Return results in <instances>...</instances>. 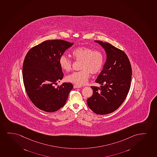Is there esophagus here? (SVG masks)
Here are the masks:
<instances>
[{"label":"esophagus","instance_id":"obj_1","mask_svg":"<svg viewBox=\"0 0 157 157\" xmlns=\"http://www.w3.org/2000/svg\"><path fill=\"white\" fill-rule=\"evenodd\" d=\"M81 87H82L81 86L77 85H73V88H78Z\"/></svg>","mask_w":157,"mask_h":157}]
</instances>
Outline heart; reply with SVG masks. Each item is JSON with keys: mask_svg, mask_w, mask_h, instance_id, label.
Listing matches in <instances>:
<instances>
[{"mask_svg": "<svg viewBox=\"0 0 157 157\" xmlns=\"http://www.w3.org/2000/svg\"><path fill=\"white\" fill-rule=\"evenodd\" d=\"M71 55L74 59L82 61L80 67L82 70L67 75L66 80L78 85L86 84L90 77V72L92 74L98 73L104 64L103 53L99 51H93L90 47H77L72 51ZM59 62L61 68L65 71H69L71 69L72 61L65 55H62L59 57Z\"/></svg>", "mask_w": 157, "mask_h": 157, "instance_id": "1", "label": "heart"}]
</instances>
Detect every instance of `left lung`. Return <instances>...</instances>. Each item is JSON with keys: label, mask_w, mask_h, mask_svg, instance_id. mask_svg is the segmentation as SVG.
Here are the masks:
<instances>
[{"label": "left lung", "mask_w": 157, "mask_h": 157, "mask_svg": "<svg viewBox=\"0 0 157 157\" xmlns=\"http://www.w3.org/2000/svg\"><path fill=\"white\" fill-rule=\"evenodd\" d=\"M105 51L106 62L96 79L100 87L91 86L93 93L87 100L88 107L96 114H109L122 104L130 89L132 75L126 54L110 44L94 40Z\"/></svg>", "instance_id": "obj_1"}]
</instances>
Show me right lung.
<instances>
[{"label":"right lung","mask_w":157,"mask_h":157,"mask_svg":"<svg viewBox=\"0 0 157 157\" xmlns=\"http://www.w3.org/2000/svg\"><path fill=\"white\" fill-rule=\"evenodd\" d=\"M73 44L59 39L45 41L25 56L22 70L25 88L33 104L45 112H55L63 107L73 88L70 82L54 86L63 77L59 57Z\"/></svg>","instance_id":"obj_1"}]
</instances>
